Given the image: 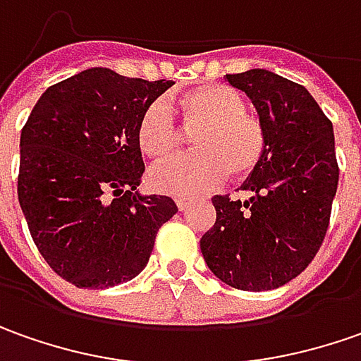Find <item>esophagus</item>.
<instances>
[{
  "mask_svg": "<svg viewBox=\"0 0 361 361\" xmlns=\"http://www.w3.org/2000/svg\"><path fill=\"white\" fill-rule=\"evenodd\" d=\"M176 204H178V209H180V212H185V209L193 204V200H188V197H178V200H176Z\"/></svg>",
  "mask_w": 361,
  "mask_h": 361,
  "instance_id": "esophagus-1",
  "label": "esophagus"
}]
</instances>
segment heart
Wrapping results in <instances>:
<instances>
[{
	"label": "heart",
	"instance_id": "obj_1",
	"mask_svg": "<svg viewBox=\"0 0 361 361\" xmlns=\"http://www.w3.org/2000/svg\"><path fill=\"white\" fill-rule=\"evenodd\" d=\"M242 92L224 83H202L169 102L145 107L135 140L143 156L167 159L180 147L183 134L196 133L193 157L152 168L147 180L159 193L192 197L216 188L230 173L235 180L254 176L267 154V131L257 114L247 111ZM180 118V133L171 116Z\"/></svg>",
	"mask_w": 361,
	"mask_h": 361
}]
</instances>
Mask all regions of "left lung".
<instances>
[{"instance_id": "obj_1", "label": "left lung", "mask_w": 361, "mask_h": 361, "mask_svg": "<svg viewBox=\"0 0 361 361\" xmlns=\"http://www.w3.org/2000/svg\"><path fill=\"white\" fill-rule=\"evenodd\" d=\"M267 131L264 164L243 181L250 197L214 195L216 224L200 240L207 267L243 292L276 290L322 247L338 190L334 128L304 85L266 69L228 73Z\"/></svg>"}]
</instances>
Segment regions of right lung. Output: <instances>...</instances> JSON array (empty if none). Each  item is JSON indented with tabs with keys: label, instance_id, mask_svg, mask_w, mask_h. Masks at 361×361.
I'll return each mask as SVG.
<instances>
[{
	"label": "right lung",
	"instance_id": "1",
	"mask_svg": "<svg viewBox=\"0 0 361 361\" xmlns=\"http://www.w3.org/2000/svg\"><path fill=\"white\" fill-rule=\"evenodd\" d=\"M171 85L85 69L47 87L21 130V212L45 262L78 288L135 278L178 214L168 195L135 192L145 171L137 121Z\"/></svg>",
	"mask_w": 361,
	"mask_h": 361
}]
</instances>
